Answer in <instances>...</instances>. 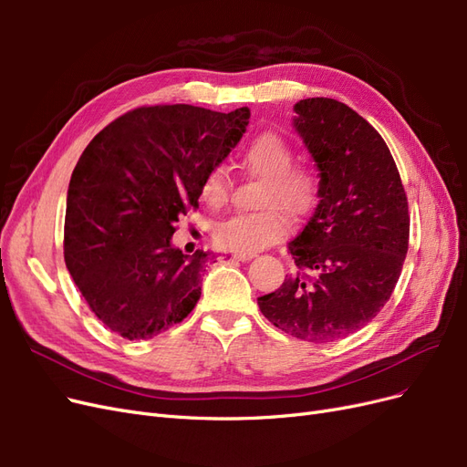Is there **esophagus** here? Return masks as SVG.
Masks as SVG:
<instances>
[{
  "label": "esophagus",
  "instance_id": "1",
  "mask_svg": "<svg viewBox=\"0 0 467 467\" xmlns=\"http://www.w3.org/2000/svg\"><path fill=\"white\" fill-rule=\"evenodd\" d=\"M255 255H244V253H234V255H230V259H235V261H251Z\"/></svg>",
  "mask_w": 467,
  "mask_h": 467
}]
</instances>
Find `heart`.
I'll use <instances>...</instances> for the list:
<instances>
[{"mask_svg":"<svg viewBox=\"0 0 467 467\" xmlns=\"http://www.w3.org/2000/svg\"><path fill=\"white\" fill-rule=\"evenodd\" d=\"M292 160V146L276 132H261L251 140L242 151V165L251 177L263 179L257 199L263 210L222 222L214 232L220 249L255 255L286 235L288 222L283 211L290 220H302L314 210L321 189L319 175L312 165ZM228 192L230 179L225 169L210 167L201 181V201L218 210L228 202Z\"/></svg>","mask_w":467,"mask_h":467,"instance_id":"obj_1","label":"heart"}]
</instances>
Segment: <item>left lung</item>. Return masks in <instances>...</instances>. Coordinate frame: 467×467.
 Returning a JSON list of instances; mask_svg holds the SVG:
<instances>
[{"label":"left lung","instance_id":"8db88e82","mask_svg":"<svg viewBox=\"0 0 467 467\" xmlns=\"http://www.w3.org/2000/svg\"><path fill=\"white\" fill-rule=\"evenodd\" d=\"M294 110L319 169V204L288 244L298 271L257 304L285 333L331 343L370 323L398 285L407 194L384 138L358 112L327 97L302 99Z\"/></svg>","mask_w":467,"mask_h":467}]
</instances>
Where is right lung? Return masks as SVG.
Returning <instances> with one entry per match:
<instances>
[{
  "instance_id": "right-lung-1",
  "label": "right lung",
  "mask_w": 467,
  "mask_h": 467,
  "mask_svg": "<svg viewBox=\"0 0 467 467\" xmlns=\"http://www.w3.org/2000/svg\"><path fill=\"white\" fill-rule=\"evenodd\" d=\"M249 109L153 105L99 132L69 179L64 259L91 312L129 341L185 319L208 253L173 249L175 223L199 208L201 181L244 136Z\"/></svg>"
}]
</instances>
